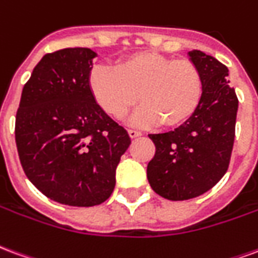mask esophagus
Wrapping results in <instances>:
<instances>
[{"instance_id":"34e87169","label":"esophagus","mask_w":258,"mask_h":258,"mask_svg":"<svg viewBox=\"0 0 258 258\" xmlns=\"http://www.w3.org/2000/svg\"><path fill=\"white\" fill-rule=\"evenodd\" d=\"M127 133H129V136H131L132 139L142 136V132H140V131H135V129H129V131H127Z\"/></svg>"}]
</instances>
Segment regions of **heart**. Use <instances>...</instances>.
<instances>
[{"mask_svg": "<svg viewBox=\"0 0 258 258\" xmlns=\"http://www.w3.org/2000/svg\"><path fill=\"white\" fill-rule=\"evenodd\" d=\"M89 88L97 104L114 118H123L140 100L132 122L136 125L178 126L198 108L204 80L191 60L176 59L157 52H136L118 63L96 66Z\"/></svg>", "mask_w": 258, "mask_h": 258, "instance_id": "1", "label": "heart"}]
</instances>
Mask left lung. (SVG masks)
Masks as SVG:
<instances>
[{"label": "left lung", "mask_w": 258, "mask_h": 258, "mask_svg": "<svg viewBox=\"0 0 258 258\" xmlns=\"http://www.w3.org/2000/svg\"><path fill=\"white\" fill-rule=\"evenodd\" d=\"M187 56L204 80L198 108L174 131L148 135L157 148L147 166L148 183L169 201L197 198L213 188L228 169L234 146L238 97L228 69L201 50Z\"/></svg>", "instance_id": "8db88e82"}]
</instances>
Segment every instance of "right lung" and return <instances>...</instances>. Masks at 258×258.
Masks as SVG:
<instances>
[{
  "label": "right lung",
  "mask_w": 258,
  "mask_h": 258,
  "mask_svg": "<svg viewBox=\"0 0 258 258\" xmlns=\"http://www.w3.org/2000/svg\"><path fill=\"white\" fill-rule=\"evenodd\" d=\"M97 53L66 48L45 54L22 92L15 139L20 163L45 197L69 206L110 198L116 166L131 146L89 88Z\"/></svg>",
  "instance_id": "1"
}]
</instances>
